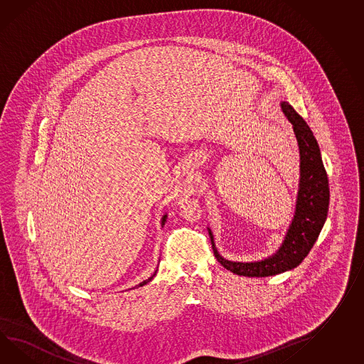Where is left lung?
Wrapping results in <instances>:
<instances>
[{
    "instance_id": "8db88e82",
    "label": "left lung",
    "mask_w": 364,
    "mask_h": 364,
    "mask_svg": "<svg viewBox=\"0 0 364 364\" xmlns=\"http://www.w3.org/2000/svg\"><path fill=\"white\" fill-rule=\"evenodd\" d=\"M282 110L293 124L300 149L301 178L296 213L282 247L275 255L260 262L240 263L223 259L217 252L212 231L209 230L214 257L226 269L237 275L264 277L277 275L299 266L316 243L328 217L330 200L328 173L322 163L318 143L311 133V127L289 102L283 101Z\"/></svg>"
}]
</instances>
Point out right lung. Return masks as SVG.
<instances>
[{"mask_svg":"<svg viewBox=\"0 0 364 364\" xmlns=\"http://www.w3.org/2000/svg\"><path fill=\"white\" fill-rule=\"evenodd\" d=\"M164 222H166V215H164V217H163V221H161V223H163V225H164ZM155 274H156V271H155ZM155 274H154V275L151 276V277H149V279H147V280H144V282H142V283L139 284V285H138V287H142V285H144V284H147V283H149V282H151V280H152V277H154V276H155Z\"/></svg>","mask_w":364,"mask_h":364,"instance_id":"1","label":"right lung"}]
</instances>
